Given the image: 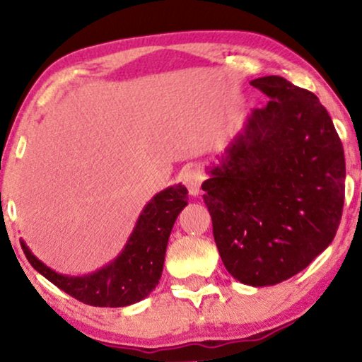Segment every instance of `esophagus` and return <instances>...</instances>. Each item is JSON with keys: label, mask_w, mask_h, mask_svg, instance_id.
<instances>
[{"label": "esophagus", "mask_w": 362, "mask_h": 362, "mask_svg": "<svg viewBox=\"0 0 362 362\" xmlns=\"http://www.w3.org/2000/svg\"><path fill=\"white\" fill-rule=\"evenodd\" d=\"M182 182H185L187 191H189L191 196H197L201 191V182H202V175L196 170H189L182 175Z\"/></svg>", "instance_id": "esophagus-1"}]
</instances>
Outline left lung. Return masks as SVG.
I'll return each instance as SVG.
<instances>
[{
	"mask_svg": "<svg viewBox=\"0 0 362 362\" xmlns=\"http://www.w3.org/2000/svg\"><path fill=\"white\" fill-rule=\"evenodd\" d=\"M269 97L207 168L212 234L229 274L270 286L306 269L338 230L344 151L318 97L279 76L250 82Z\"/></svg>",
	"mask_w": 362,
	"mask_h": 362,
	"instance_id": "1",
	"label": "left lung"
}]
</instances>
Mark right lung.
Returning <instances> with one entry per match:
<instances>
[{
	"label": "right lung",
	"mask_w": 362,
	"mask_h": 362,
	"mask_svg": "<svg viewBox=\"0 0 362 362\" xmlns=\"http://www.w3.org/2000/svg\"><path fill=\"white\" fill-rule=\"evenodd\" d=\"M186 206L187 189L181 182L158 192L143 207L120 254L87 275L59 274L39 260L23 239L21 247L34 270L74 298L92 306L120 308L146 298L160 284L171 229Z\"/></svg>",
	"instance_id": "obj_1"
}]
</instances>
